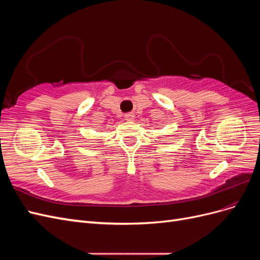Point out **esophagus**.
<instances>
[{"label":"esophagus","instance_id":"esophagus-1","mask_svg":"<svg viewBox=\"0 0 260 260\" xmlns=\"http://www.w3.org/2000/svg\"><path fill=\"white\" fill-rule=\"evenodd\" d=\"M124 117H125V120H128V121H133V120H135V118H136L135 114H132V113L125 114Z\"/></svg>","mask_w":260,"mask_h":260}]
</instances>
